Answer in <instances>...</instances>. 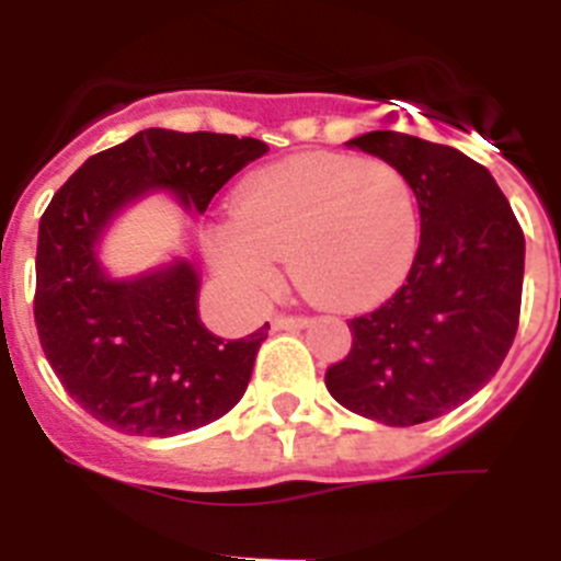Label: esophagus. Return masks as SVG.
I'll list each match as a JSON object with an SVG mask.
<instances>
[{"instance_id":"esophagus-1","label":"esophagus","mask_w":561,"mask_h":561,"mask_svg":"<svg viewBox=\"0 0 561 561\" xmlns=\"http://www.w3.org/2000/svg\"><path fill=\"white\" fill-rule=\"evenodd\" d=\"M306 317H275L272 320V329L275 331H297V329H306Z\"/></svg>"}]
</instances>
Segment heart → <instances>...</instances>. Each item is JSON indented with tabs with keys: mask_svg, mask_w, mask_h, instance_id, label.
Returning <instances> with one entry per match:
<instances>
[{
	"mask_svg": "<svg viewBox=\"0 0 561 561\" xmlns=\"http://www.w3.org/2000/svg\"><path fill=\"white\" fill-rule=\"evenodd\" d=\"M419 250V199L399 168L354 153H300L252 171L236 191L232 219L207 236L221 284L261 304L280 261L311 295L362 309L408 277Z\"/></svg>",
	"mask_w": 561,
	"mask_h": 561,
	"instance_id": "b5f03b06",
	"label": "heart"
}]
</instances>
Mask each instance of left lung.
I'll return each mask as SVG.
<instances>
[{"mask_svg": "<svg viewBox=\"0 0 561 561\" xmlns=\"http://www.w3.org/2000/svg\"><path fill=\"white\" fill-rule=\"evenodd\" d=\"M399 168L419 199L410 275L388 304L351 320V354L325 388L388 427L424 424L472 399L512 348L525 238L494 176L458 148L401 131L345 142Z\"/></svg>", "mask_w": 561, "mask_h": 561, "instance_id": "8db88e82", "label": "left lung"}]
</instances>
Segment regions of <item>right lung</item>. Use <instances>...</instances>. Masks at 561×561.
<instances>
[{"label": "right lung", "instance_id": "right-lung-1", "mask_svg": "<svg viewBox=\"0 0 561 561\" xmlns=\"http://www.w3.org/2000/svg\"><path fill=\"white\" fill-rule=\"evenodd\" d=\"M270 146L252 137L146 128L89 157L38 225L36 329L64 390L106 427L171 438L236 408L266 329L221 340L199 317L202 275L173 255L112 275L103 238L137 202L168 193L187 216Z\"/></svg>", "mask_w": 561, "mask_h": 561}]
</instances>
